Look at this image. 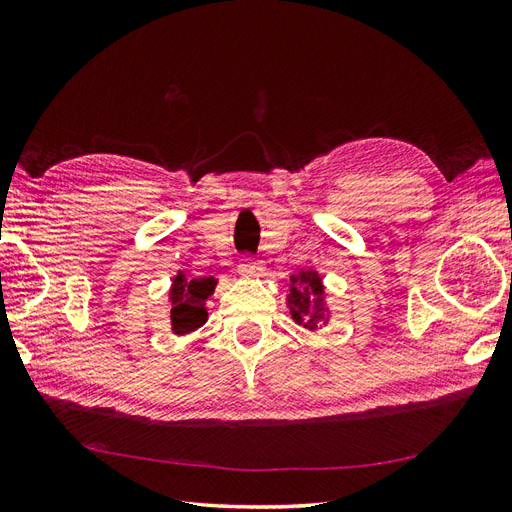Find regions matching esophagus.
Here are the masks:
<instances>
[{
  "mask_svg": "<svg viewBox=\"0 0 512 512\" xmlns=\"http://www.w3.org/2000/svg\"><path fill=\"white\" fill-rule=\"evenodd\" d=\"M265 269H262V265L260 262H256L250 254H247L245 258H243V262L239 265V273L241 275H258V273H262Z\"/></svg>",
  "mask_w": 512,
  "mask_h": 512,
  "instance_id": "1",
  "label": "esophagus"
}]
</instances>
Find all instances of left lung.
<instances>
[{"instance_id": "left-lung-1", "label": "left lung", "mask_w": 512, "mask_h": 512, "mask_svg": "<svg viewBox=\"0 0 512 512\" xmlns=\"http://www.w3.org/2000/svg\"><path fill=\"white\" fill-rule=\"evenodd\" d=\"M297 282V288H292L288 294L290 314L297 322H303L305 329H318L327 320V307H324V294L320 277L316 273H301L292 275V284Z\"/></svg>"}]
</instances>
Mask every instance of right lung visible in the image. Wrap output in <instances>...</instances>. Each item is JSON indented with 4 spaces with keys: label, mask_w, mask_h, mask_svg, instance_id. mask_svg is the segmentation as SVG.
Instances as JSON below:
<instances>
[{
    "label": "right lung",
    "mask_w": 512,
    "mask_h": 512,
    "mask_svg": "<svg viewBox=\"0 0 512 512\" xmlns=\"http://www.w3.org/2000/svg\"><path fill=\"white\" fill-rule=\"evenodd\" d=\"M213 288V277H194V280H185L183 273L175 277L173 290H170V303H173L170 318H173V331L177 335L192 333L207 322L205 299H209Z\"/></svg>",
    "instance_id": "obj_1"
}]
</instances>
